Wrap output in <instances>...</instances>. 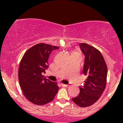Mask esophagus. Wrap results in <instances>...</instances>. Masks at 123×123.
I'll use <instances>...</instances> for the list:
<instances>
[{
    "label": "esophagus",
    "mask_w": 123,
    "mask_h": 123,
    "mask_svg": "<svg viewBox=\"0 0 123 123\" xmlns=\"http://www.w3.org/2000/svg\"><path fill=\"white\" fill-rule=\"evenodd\" d=\"M61 86L62 87H67L68 85H65V84H62V83L61 84Z\"/></svg>",
    "instance_id": "esophagus-1"
}]
</instances>
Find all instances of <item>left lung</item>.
I'll return each mask as SVG.
<instances>
[{
  "mask_svg": "<svg viewBox=\"0 0 123 123\" xmlns=\"http://www.w3.org/2000/svg\"><path fill=\"white\" fill-rule=\"evenodd\" d=\"M85 55L83 73L86 75L85 85L80 87V93L72 98L80 107H87L95 104L99 99L106 87L107 66L101 53L94 47L86 44H79Z\"/></svg>",
  "mask_w": 123,
  "mask_h": 123,
  "instance_id": "8db88e82",
  "label": "left lung"
}]
</instances>
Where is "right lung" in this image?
<instances>
[{"instance_id": "obj_1", "label": "right lung", "mask_w": 123, "mask_h": 123, "mask_svg": "<svg viewBox=\"0 0 123 123\" xmlns=\"http://www.w3.org/2000/svg\"><path fill=\"white\" fill-rule=\"evenodd\" d=\"M59 47L38 43L26 51L18 69V80L24 95L30 102L43 105L54 100L59 89L56 83L46 79L43 74L48 68L52 51Z\"/></svg>"}]
</instances>
